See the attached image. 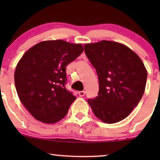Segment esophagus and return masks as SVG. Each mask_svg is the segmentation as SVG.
I'll use <instances>...</instances> for the list:
<instances>
[{"label":"esophagus","instance_id":"obj_1","mask_svg":"<svg viewBox=\"0 0 160 160\" xmlns=\"http://www.w3.org/2000/svg\"><path fill=\"white\" fill-rule=\"evenodd\" d=\"M79 95H80V97H82V96H84V95H85V91H80L79 92Z\"/></svg>","mask_w":160,"mask_h":160}]
</instances>
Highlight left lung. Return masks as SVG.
<instances>
[{"mask_svg": "<svg viewBox=\"0 0 160 160\" xmlns=\"http://www.w3.org/2000/svg\"><path fill=\"white\" fill-rule=\"evenodd\" d=\"M84 51L98 76V96L88 99L97 118L120 122L130 114L144 95L148 71L127 46L109 40L86 43Z\"/></svg>", "mask_w": 160, "mask_h": 160, "instance_id": "1", "label": "left lung"}]
</instances>
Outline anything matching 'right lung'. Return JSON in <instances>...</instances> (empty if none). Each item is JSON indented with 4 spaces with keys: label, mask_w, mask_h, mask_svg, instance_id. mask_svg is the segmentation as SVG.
<instances>
[{
    "label": "right lung",
    "mask_w": 160,
    "mask_h": 160,
    "mask_svg": "<svg viewBox=\"0 0 160 160\" xmlns=\"http://www.w3.org/2000/svg\"><path fill=\"white\" fill-rule=\"evenodd\" d=\"M83 51L80 43L45 40L20 58L14 80L21 102L37 120L56 123L63 119L76 96L65 89L66 67Z\"/></svg>",
    "instance_id": "obj_1"
}]
</instances>
